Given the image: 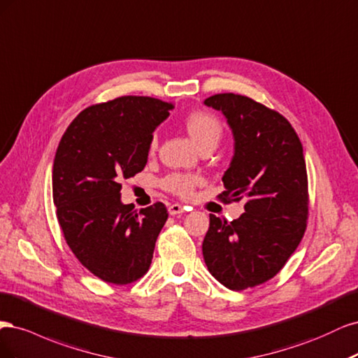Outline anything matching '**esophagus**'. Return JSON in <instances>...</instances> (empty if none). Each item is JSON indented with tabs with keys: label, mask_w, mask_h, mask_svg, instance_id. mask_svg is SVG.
<instances>
[{
	"label": "esophagus",
	"mask_w": 358,
	"mask_h": 358,
	"mask_svg": "<svg viewBox=\"0 0 358 358\" xmlns=\"http://www.w3.org/2000/svg\"><path fill=\"white\" fill-rule=\"evenodd\" d=\"M168 211H169L171 215H177V214H181V213L186 211V208H184V206H181L180 203H171L168 206Z\"/></svg>",
	"instance_id": "34e87169"
}]
</instances>
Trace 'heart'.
Listing matches in <instances>:
<instances>
[{
  "label": "heart",
  "instance_id": "b5f03b06",
  "mask_svg": "<svg viewBox=\"0 0 358 358\" xmlns=\"http://www.w3.org/2000/svg\"><path fill=\"white\" fill-rule=\"evenodd\" d=\"M182 126L186 129L187 135L190 136L192 143L198 147V150L203 147H213L215 148L222 140L223 128L220 122L214 117L213 114L205 111H193L187 114L182 120ZM156 148V138H153L150 143V152H155ZM199 184V178L194 176L186 174H172L165 178L164 187L174 193L180 198H190L193 194L194 187Z\"/></svg>",
  "mask_w": 358,
  "mask_h": 358
}]
</instances>
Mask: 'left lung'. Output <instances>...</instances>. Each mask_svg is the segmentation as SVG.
Returning <instances> with one entry per match:
<instances>
[{"instance_id": "8db88e82", "label": "left lung", "mask_w": 358, "mask_h": 358, "mask_svg": "<svg viewBox=\"0 0 358 358\" xmlns=\"http://www.w3.org/2000/svg\"><path fill=\"white\" fill-rule=\"evenodd\" d=\"M203 103L223 113L235 140L218 198L245 201L234 222L210 214L203 260L218 282L239 292L273 278L301 244L308 218L303 147L284 116L248 96L217 94Z\"/></svg>"}]
</instances>
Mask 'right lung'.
I'll list each match as a JSON object with an SVG mask.
<instances>
[{
	"label": "right lung",
	"instance_id": "1",
	"mask_svg": "<svg viewBox=\"0 0 358 358\" xmlns=\"http://www.w3.org/2000/svg\"><path fill=\"white\" fill-rule=\"evenodd\" d=\"M174 108L150 96L87 107L68 126L53 162V202L68 247L106 282L131 284L148 271L168 211L162 202L134 211L120 199L123 178L147 164L153 132Z\"/></svg>",
	"mask_w": 358,
	"mask_h": 358
}]
</instances>
